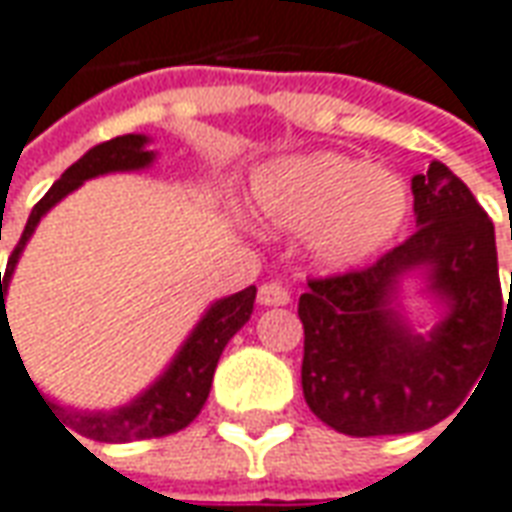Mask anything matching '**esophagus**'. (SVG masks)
<instances>
[{"label": "esophagus", "instance_id": "1", "mask_svg": "<svg viewBox=\"0 0 512 512\" xmlns=\"http://www.w3.org/2000/svg\"><path fill=\"white\" fill-rule=\"evenodd\" d=\"M259 303L262 306H287L290 303V292L284 290L276 281H267L259 287Z\"/></svg>", "mask_w": 512, "mask_h": 512}]
</instances>
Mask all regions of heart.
Masks as SVG:
<instances>
[{
	"mask_svg": "<svg viewBox=\"0 0 512 512\" xmlns=\"http://www.w3.org/2000/svg\"><path fill=\"white\" fill-rule=\"evenodd\" d=\"M253 209L287 234H306L326 267H354L382 250L407 220L404 181L340 153L287 158L256 175Z\"/></svg>",
	"mask_w": 512,
	"mask_h": 512,
	"instance_id": "heart-1",
	"label": "heart"
}]
</instances>
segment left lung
<instances>
[{
  "label": "left lung",
  "instance_id": "8db88e82",
  "mask_svg": "<svg viewBox=\"0 0 512 512\" xmlns=\"http://www.w3.org/2000/svg\"><path fill=\"white\" fill-rule=\"evenodd\" d=\"M415 234L343 276L309 278L303 398L323 424L351 435H407L440 424L482 379L507 329L491 217L446 164L412 178ZM424 269L447 315L426 338L397 306V281ZM474 396V393H471ZM471 401V398H468Z\"/></svg>",
  "mask_w": 512,
  "mask_h": 512
}]
</instances>
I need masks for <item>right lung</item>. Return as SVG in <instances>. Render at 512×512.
I'll return each instance as SVG.
<instances>
[{
	"mask_svg": "<svg viewBox=\"0 0 512 512\" xmlns=\"http://www.w3.org/2000/svg\"><path fill=\"white\" fill-rule=\"evenodd\" d=\"M153 158L155 153L147 150V136H142V133L116 136L111 142H102L97 147H91L80 161H74L72 167L66 169L58 181L52 183V189H49L47 195L35 203V209L30 211V220L24 225V231H21L19 245L10 253L5 278H2V312H5V320H2V357H5V340L13 337L5 309L7 284H10V276L16 270L21 250L30 242V236H33L35 225L41 222V217L58 200H63L69 192H74L80 183L88 181V178H97V175H105V172L144 169L153 164ZM253 301H256V287H248V290L211 303V309L200 317V323L189 334V340L181 345V351L175 354V359L169 362V368L144 390L142 396H136L130 404L119 407V410H69V407L47 401V398L38 393L33 379L30 382H33L35 393L41 396V401L47 407H52L49 412L55 418L61 414L62 418L58 421L72 426L74 432H80L83 438L102 440V443H128V440L164 438V435H172V432H181L183 426L192 424L197 415H200V410H203V404L209 398L211 379H214V370H217V362H220L222 348L250 320V315H253ZM13 348H16V340H13ZM24 373H27V368H24Z\"/></svg>",
	"mask_w": 512,
	"mask_h": 512,
	"instance_id": "obj_1",
	"label": "right lung"
}]
</instances>
